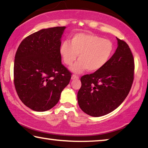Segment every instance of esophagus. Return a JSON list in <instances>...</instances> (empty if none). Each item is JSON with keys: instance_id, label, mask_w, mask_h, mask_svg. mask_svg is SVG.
Here are the masks:
<instances>
[{"instance_id": "esophagus-1", "label": "esophagus", "mask_w": 148, "mask_h": 148, "mask_svg": "<svg viewBox=\"0 0 148 148\" xmlns=\"http://www.w3.org/2000/svg\"><path fill=\"white\" fill-rule=\"evenodd\" d=\"M79 79V76H77V75L74 74L72 76V79Z\"/></svg>"}]
</instances>
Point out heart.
<instances>
[{
	"instance_id": "1",
	"label": "heart",
	"mask_w": 148,
	"mask_h": 148,
	"mask_svg": "<svg viewBox=\"0 0 148 148\" xmlns=\"http://www.w3.org/2000/svg\"><path fill=\"white\" fill-rule=\"evenodd\" d=\"M113 42L97 35L88 33H77L71 38V43L64 41L59 47V54L65 64L71 67L74 73H81L86 70L95 72L106 65L114 53Z\"/></svg>"
}]
</instances>
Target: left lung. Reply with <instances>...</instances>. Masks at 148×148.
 Listing matches in <instances>:
<instances>
[{
  "mask_svg": "<svg viewBox=\"0 0 148 148\" xmlns=\"http://www.w3.org/2000/svg\"><path fill=\"white\" fill-rule=\"evenodd\" d=\"M116 51L99 71L82 76L77 102L85 113L100 117L116 109L127 97L134 79V61L126 42L117 38Z\"/></svg>",
  "mask_w": 148,
  "mask_h": 148,
  "instance_id": "1",
  "label": "left lung"
}]
</instances>
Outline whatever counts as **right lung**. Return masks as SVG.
<instances>
[{"label": "right lung", "mask_w": 148, "mask_h": 148, "mask_svg": "<svg viewBox=\"0 0 148 148\" xmlns=\"http://www.w3.org/2000/svg\"><path fill=\"white\" fill-rule=\"evenodd\" d=\"M65 28L40 30L26 37L17 49L15 88L22 102L34 111H47L56 106L71 79V72L61 63L59 54Z\"/></svg>", "instance_id": "add662e5"}]
</instances>
